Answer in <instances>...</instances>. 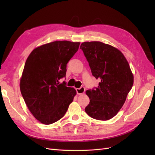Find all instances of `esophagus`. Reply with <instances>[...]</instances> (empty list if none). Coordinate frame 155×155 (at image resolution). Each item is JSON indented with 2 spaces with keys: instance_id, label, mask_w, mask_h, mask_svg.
Instances as JSON below:
<instances>
[{
  "instance_id": "34e87169",
  "label": "esophagus",
  "mask_w": 155,
  "mask_h": 155,
  "mask_svg": "<svg viewBox=\"0 0 155 155\" xmlns=\"http://www.w3.org/2000/svg\"><path fill=\"white\" fill-rule=\"evenodd\" d=\"M85 87H80L79 88H76L77 94H79V95L83 94L85 92Z\"/></svg>"
}]
</instances>
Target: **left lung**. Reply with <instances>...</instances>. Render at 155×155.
<instances>
[{
	"mask_svg": "<svg viewBox=\"0 0 155 155\" xmlns=\"http://www.w3.org/2000/svg\"><path fill=\"white\" fill-rule=\"evenodd\" d=\"M80 48L93 76L100 80L97 88L86 91L90 103L85 112L92 118L110 120L121 109L133 85L129 63L120 50L100 41L84 42Z\"/></svg>",
	"mask_w": 155,
	"mask_h": 155,
	"instance_id": "obj_1",
	"label": "left lung"
}]
</instances>
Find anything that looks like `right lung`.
Listing matches in <instances>:
<instances>
[{"label": "right lung", "mask_w": 155, "mask_h": 155, "mask_svg": "<svg viewBox=\"0 0 155 155\" xmlns=\"http://www.w3.org/2000/svg\"><path fill=\"white\" fill-rule=\"evenodd\" d=\"M79 42L56 41L33 50L20 80L22 96L39 122L49 125L63 117L76 95L74 88L59 80L66 76L67 64L78 50Z\"/></svg>", "instance_id": "add662e5"}]
</instances>
